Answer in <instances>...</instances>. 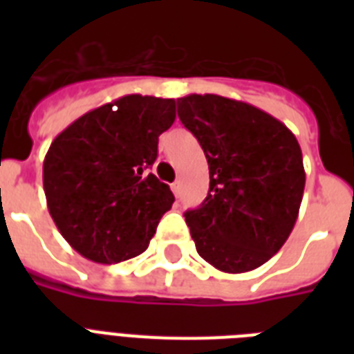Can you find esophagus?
Returning a JSON list of instances; mask_svg holds the SVG:
<instances>
[{"instance_id": "esophagus-1", "label": "esophagus", "mask_w": 354, "mask_h": 354, "mask_svg": "<svg viewBox=\"0 0 354 354\" xmlns=\"http://www.w3.org/2000/svg\"><path fill=\"white\" fill-rule=\"evenodd\" d=\"M171 187H172V193H174V196H180V193H182V183L174 182Z\"/></svg>"}]
</instances>
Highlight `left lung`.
<instances>
[{"instance_id": "1", "label": "left lung", "mask_w": 354, "mask_h": 354, "mask_svg": "<svg viewBox=\"0 0 354 354\" xmlns=\"http://www.w3.org/2000/svg\"><path fill=\"white\" fill-rule=\"evenodd\" d=\"M178 118L209 165V193L185 213L196 252L227 274L259 268L297 221L305 169L296 136L270 113L213 93L178 99Z\"/></svg>"}]
</instances>
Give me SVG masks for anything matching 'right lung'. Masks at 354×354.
I'll list each match as a JSON object with an SVG mask.
<instances>
[{
    "label": "right lung",
    "instance_id": "add662e5",
    "mask_svg": "<svg viewBox=\"0 0 354 354\" xmlns=\"http://www.w3.org/2000/svg\"><path fill=\"white\" fill-rule=\"evenodd\" d=\"M176 119L174 99L124 95L60 132L44 160L47 209L82 257L115 264L143 253L174 194L147 169Z\"/></svg>",
    "mask_w": 354,
    "mask_h": 354
}]
</instances>
